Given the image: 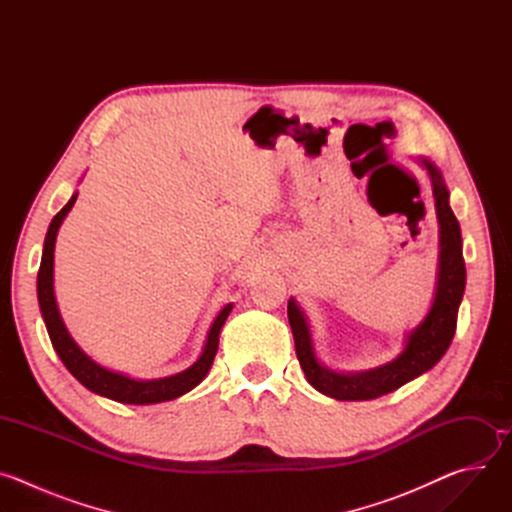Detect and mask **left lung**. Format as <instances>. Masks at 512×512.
<instances>
[{
  "instance_id": "1",
  "label": "left lung",
  "mask_w": 512,
  "mask_h": 512,
  "mask_svg": "<svg viewBox=\"0 0 512 512\" xmlns=\"http://www.w3.org/2000/svg\"><path fill=\"white\" fill-rule=\"evenodd\" d=\"M431 178L435 214L440 223V267H437L435 298L427 316L405 340L403 352L383 367L362 373H336L316 358L308 320L294 298L287 302V318L294 332L296 354L308 383L338 401H369L387 395L435 367L452 344L458 322V308L466 287V265L462 257V231L450 208V192L437 166L421 158Z\"/></svg>"
}]
</instances>
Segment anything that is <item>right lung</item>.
<instances>
[{
	"instance_id": "1",
	"label": "right lung",
	"mask_w": 512,
	"mask_h": 512,
	"mask_svg": "<svg viewBox=\"0 0 512 512\" xmlns=\"http://www.w3.org/2000/svg\"><path fill=\"white\" fill-rule=\"evenodd\" d=\"M79 194H72L70 200L64 204V208L52 218V223L48 227L46 239H44V249H42V261H40V271H38V304H40V312L50 336V342L56 350V354L60 356V360L64 362V367L68 369V373L75 377L83 387H87L89 391L113 399L117 403H129V405H152V403H162V401H170L176 399L188 391H192L210 371L212 360L216 356L218 350V334H221V328L225 326L233 304H227L218 316L214 318L204 348L198 356V360L188 367L186 371L172 375V377H164V379H152V381H137L131 379L127 375L109 371L101 364H97L91 356H87L81 346L72 340V336L68 334L58 306H56V298H54V245H56V235L58 229L62 225V221L66 218V214L70 212L72 204L77 202Z\"/></svg>"
}]
</instances>
